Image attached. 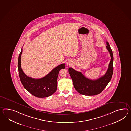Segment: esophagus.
Segmentation results:
<instances>
[{"label":"esophagus","mask_w":131,"mask_h":131,"mask_svg":"<svg viewBox=\"0 0 131 131\" xmlns=\"http://www.w3.org/2000/svg\"><path fill=\"white\" fill-rule=\"evenodd\" d=\"M66 64H67L68 66H70L71 65V63L70 61H67V62H66Z\"/></svg>","instance_id":"esophagus-1"}]
</instances>
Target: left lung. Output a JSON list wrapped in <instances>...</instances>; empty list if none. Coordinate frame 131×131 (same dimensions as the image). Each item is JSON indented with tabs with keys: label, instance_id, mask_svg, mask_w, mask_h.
Instances as JSON below:
<instances>
[{
	"label": "left lung",
	"instance_id": "obj_1",
	"mask_svg": "<svg viewBox=\"0 0 131 131\" xmlns=\"http://www.w3.org/2000/svg\"><path fill=\"white\" fill-rule=\"evenodd\" d=\"M106 48L111 56L108 68L105 74L96 80H90L84 76L81 72L77 71L72 68H69V72L71 78L74 86L78 92L85 96H94L102 92L112 78L113 73L114 57L112 50L106 42Z\"/></svg>",
	"mask_w": 131,
	"mask_h": 131
}]
</instances>
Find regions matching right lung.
<instances>
[{"mask_svg":"<svg viewBox=\"0 0 131 131\" xmlns=\"http://www.w3.org/2000/svg\"><path fill=\"white\" fill-rule=\"evenodd\" d=\"M22 48L18 61L19 75L23 86L33 96L39 98L46 97L52 95L57 88V78L60 70L65 69V64H61L54 68L45 77L34 79L26 76L23 71L21 65Z\"/></svg>","mask_w":131,"mask_h":131,"instance_id":"obj_1","label":"right lung"}]
</instances>
